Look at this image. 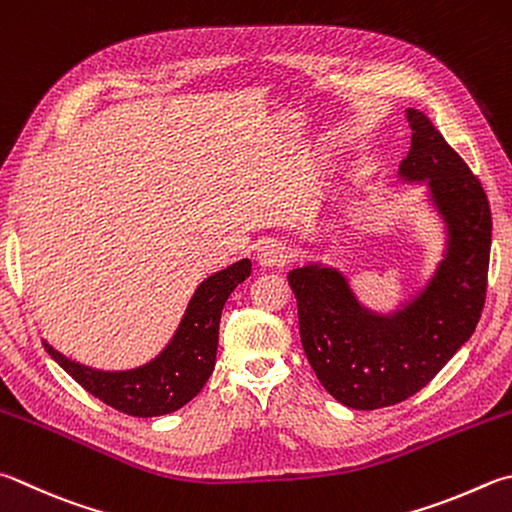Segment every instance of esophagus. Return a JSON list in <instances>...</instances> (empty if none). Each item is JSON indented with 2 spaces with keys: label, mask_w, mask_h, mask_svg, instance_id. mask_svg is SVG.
Wrapping results in <instances>:
<instances>
[{
  "label": "esophagus",
  "mask_w": 512,
  "mask_h": 512,
  "mask_svg": "<svg viewBox=\"0 0 512 512\" xmlns=\"http://www.w3.org/2000/svg\"><path fill=\"white\" fill-rule=\"evenodd\" d=\"M288 248L280 241H264L262 246L257 248V262L264 268H275V266H284L288 262Z\"/></svg>",
  "instance_id": "esophagus-1"
}]
</instances>
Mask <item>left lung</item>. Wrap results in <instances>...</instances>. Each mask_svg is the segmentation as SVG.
<instances>
[{"instance_id": "8db88e82", "label": "left lung", "mask_w": 512, "mask_h": 512, "mask_svg": "<svg viewBox=\"0 0 512 512\" xmlns=\"http://www.w3.org/2000/svg\"><path fill=\"white\" fill-rule=\"evenodd\" d=\"M412 147L398 167L425 185L441 221V257L427 280L389 311L360 300L338 266L306 262L288 273L306 358L322 387L351 410L414 396L470 340L486 300L492 219L481 183L430 118L407 107Z\"/></svg>"}]
</instances>
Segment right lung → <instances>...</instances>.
Here are the masks:
<instances>
[{
	"instance_id": "1",
	"label": "right lung",
	"mask_w": 512,
	"mask_h": 512,
	"mask_svg": "<svg viewBox=\"0 0 512 512\" xmlns=\"http://www.w3.org/2000/svg\"><path fill=\"white\" fill-rule=\"evenodd\" d=\"M253 271L250 259H239L208 275L190 297L167 345L143 365L132 369H98L64 356L49 340L46 353L87 389L114 410L150 418L176 412L206 385L215 369L219 345V320L228 295Z\"/></svg>"
}]
</instances>
